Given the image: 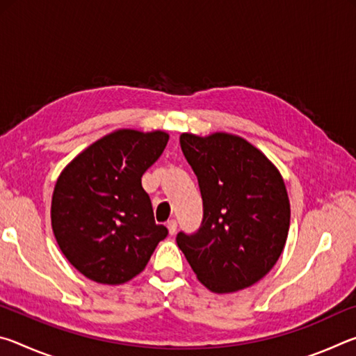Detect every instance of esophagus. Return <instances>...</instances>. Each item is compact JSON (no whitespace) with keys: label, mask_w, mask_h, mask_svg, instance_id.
I'll use <instances>...</instances> for the list:
<instances>
[{"label":"esophagus","mask_w":356,"mask_h":356,"mask_svg":"<svg viewBox=\"0 0 356 356\" xmlns=\"http://www.w3.org/2000/svg\"><path fill=\"white\" fill-rule=\"evenodd\" d=\"M166 227H168V231H170L171 236H174V234H176V231H177V221L170 220L166 222Z\"/></svg>","instance_id":"34e87169"}]
</instances>
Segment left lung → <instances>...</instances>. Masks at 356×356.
I'll list each match as a JSON object with an SVG mask.
<instances>
[{"label":"left lung","mask_w":356,"mask_h":356,"mask_svg":"<svg viewBox=\"0 0 356 356\" xmlns=\"http://www.w3.org/2000/svg\"><path fill=\"white\" fill-rule=\"evenodd\" d=\"M180 147L195 171L204 216L176 242L204 286L236 292L264 278L284 250L291 204L284 180L243 138L182 134Z\"/></svg>","instance_id":"obj_1"}]
</instances>
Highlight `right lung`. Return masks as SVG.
I'll use <instances>...</instances> for the list:
<instances>
[{
    "mask_svg": "<svg viewBox=\"0 0 356 356\" xmlns=\"http://www.w3.org/2000/svg\"><path fill=\"white\" fill-rule=\"evenodd\" d=\"M168 140L160 130H118L83 150L59 176L53 232L63 254L86 278L102 284L130 281L168 236L163 225H155L141 185Z\"/></svg>",
    "mask_w": 356,
    "mask_h": 356,
    "instance_id": "right-lung-1",
    "label": "right lung"
}]
</instances>
